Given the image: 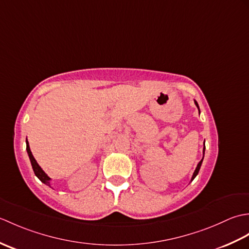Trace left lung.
Wrapping results in <instances>:
<instances>
[{"label":"left lung","mask_w":249,"mask_h":249,"mask_svg":"<svg viewBox=\"0 0 249 249\" xmlns=\"http://www.w3.org/2000/svg\"><path fill=\"white\" fill-rule=\"evenodd\" d=\"M195 105L197 106V108H198V110H199V113H200V109H199V105H198V103L196 102L195 100ZM204 152H205V145H204V147H203V156H202V160H201L199 162H198V165H197V167H196V169H195V171H194V173H193V177H192V178H190V182L193 181V179L197 177V174L199 173V170H200V167H201V165H202V161H203V158H204ZM189 182V183H190Z\"/></svg>","instance_id":"obj_1"}]
</instances>
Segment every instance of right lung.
<instances>
[{"mask_svg":"<svg viewBox=\"0 0 249 249\" xmlns=\"http://www.w3.org/2000/svg\"><path fill=\"white\" fill-rule=\"evenodd\" d=\"M26 152H28V155H29V158H30V161H31V165H32V168H33V171L35 173V176L38 178L41 182H43L44 184H46L47 186L51 187V184H50V181L51 178L47 176V173L43 170V169L40 168V166L37 163L36 160L34 158L33 154H32V152L30 150V145H29V141L28 139H26Z\"/></svg>","mask_w":249,"mask_h":249,"instance_id":"obj_1","label":"right lung"}]
</instances>
